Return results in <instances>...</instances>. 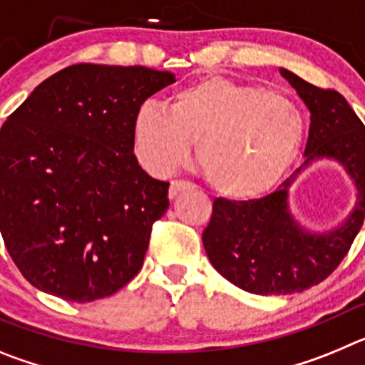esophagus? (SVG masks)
Instances as JSON below:
<instances>
[{
    "label": "esophagus",
    "mask_w": 365,
    "mask_h": 365,
    "mask_svg": "<svg viewBox=\"0 0 365 365\" xmlns=\"http://www.w3.org/2000/svg\"><path fill=\"white\" fill-rule=\"evenodd\" d=\"M192 188V182L188 180H172V185H170V190H168V197L173 199L177 197L180 192H185V190Z\"/></svg>",
    "instance_id": "1"
}]
</instances>
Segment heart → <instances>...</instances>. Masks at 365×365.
Listing matches in <instances>:
<instances>
[{
  "label": "heart",
  "mask_w": 365,
  "mask_h": 365,
  "mask_svg": "<svg viewBox=\"0 0 365 365\" xmlns=\"http://www.w3.org/2000/svg\"><path fill=\"white\" fill-rule=\"evenodd\" d=\"M305 138V117L291 96L208 76L177 91L170 106L143 104L133 117L137 159L153 175L173 173L197 140L212 188L250 201L291 170Z\"/></svg>",
  "instance_id": "heart-1"
}]
</instances>
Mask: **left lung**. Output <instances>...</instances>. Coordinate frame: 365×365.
Returning a JSON list of instances; mask_svg holds the SVG:
<instances>
[{
	"instance_id": "left-lung-1",
	"label": "left lung",
	"mask_w": 365,
	"mask_h": 365,
	"mask_svg": "<svg viewBox=\"0 0 365 365\" xmlns=\"http://www.w3.org/2000/svg\"><path fill=\"white\" fill-rule=\"evenodd\" d=\"M311 113L303 164L276 192L252 201L215 199L202 232L206 256L222 278L252 294H292L324 282L346 257L365 217V125L336 91H324L279 67ZM333 160L354 180L350 214L329 231H311L290 210V190L309 165Z\"/></svg>"
}]
</instances>
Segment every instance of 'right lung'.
<instances>
[{"mask_svg":"<svg viewBox=\"0 0 365 365\" xmlns=\"http://www.w3.org/2000/svg\"><path fill=\"white\" fill-rule=\"evenodd\" d=\"M175 74L78 63L53 74L0 130V232L27 282L93 302L143 269L170 182L133 153V117Z\"/></svg>","mask_w":365,"mask_h":365,"instance_id":"obj_1","label":"right lung"}]
</instances>
